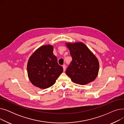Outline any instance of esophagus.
<instances>
[{
    "mask_svg": "<svg viewBox=\"0 0 124 124\" xmlns=\"http://www.w3.org/2000/svg\"><path fill=\"white\" fill-rule=\"evenodd\" d=\"M63 71H65L66 68V66L65 65V64L63 65Z\"/></svg>",
    "mask_w": 124,
    "mask_h": 124,
    "instance_id": "34e87169",
    "label": "esophagus"
}]
</instances>
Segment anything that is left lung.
<instances>
[{
  "instance_id": "1",
  "label": "left lung",
  "mask_w": 124,
  "mask_h": 124,
  "mask_svg": "<svg viewBox=\"0 0 124 124\" xmlns=\"http://www.w3.org/2000/svg\"><path fill=\"white\" fill-rule=\"evenodd\" d=\"M72 60L66 71L72 81L80 85L93 81L97 76L99 62L86 46L81 42L66 43Z\"/></svg>"
}]
</instances>
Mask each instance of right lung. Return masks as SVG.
Instances as JSON below:
<instances>
[{
    "instance_id": "add662e5",
    "label": "right lung",
    "mask_w": 124,
    "mask_h": 124,
    "mask_svg": "<svg viewBox=\"0 0 124 124\" xmlns=\"http://www.w3.org/2000/svg\"><path fill=\"white\" fill-rule=\"evenodd\" d=\"M27 71L30 80L34 85L45 89L55 83L63 71L53 54V47L48 45L38 48L30 57Z\"/></svg>"
}]
</instances>
